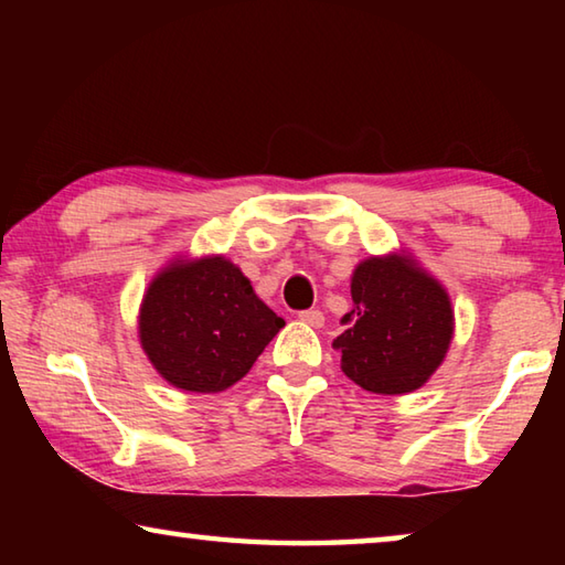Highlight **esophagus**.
<instances>
[{
	"label": "esophagus",
	"instance_id": "obj_1",
	"mask_svg": "<svg viewBox=\"0 0 565 565\" xmlns=\"http://www.w3.org/2000/svg\"><path fill=\"white\" fill-rule=\"evenodd\" d=\"M299 319L306 323V327H313V329H321L323 327V311H319V309H309V311H301L299 313Z\"/></svg>",
	"mask_w": 565,
	"mask_h": 565
}]
</instances>
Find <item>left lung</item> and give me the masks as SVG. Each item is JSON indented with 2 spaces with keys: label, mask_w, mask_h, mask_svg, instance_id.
Here are the masks:
<instances>
[{
  "label": "left lung",
  "mask_w": 565,
  "mask_h": 565,
  "mask_svg": "<svg viewBox=\"0 0 565 565\" xmlns=\"http://www.w3.org/2000/svg\"><path fill=\"white\" fill-rule=\"evenodd\" d=\"M351 311L343 313L341 371L363 391L411 394L441 366L454 339L446 286L408 252L369 256L351 274Z\"/></svg>",
  "instance_id": "obj_1"
}]
</instances>
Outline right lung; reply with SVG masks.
I'll list each match as a JSON object with an SVG mask.
<instances>
[{"mask_svg":"<svg viewBox=\"0 0 565 565\" xmlns=\"http://www.w3.org/2000/svg\"><path fill=\"white\" fill-rule=\"evenodd\" d=\"M284 319L224 254L174 256L149 281L137 331L151 366L186 394H218L242 381Z\"/></svg>","mask_w":565,"mask_h":565,"instance_id":"add662e5","label":"right lung"}]
</instances>
